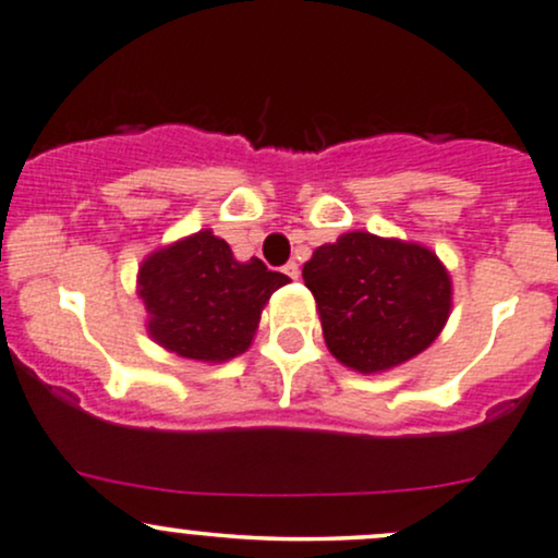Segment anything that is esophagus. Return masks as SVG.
Here are the masks:
<instances>
[{"instance_id": "obj_1", "label": "esophagus", "mask_w": 558, "mask_h": 558, "mask_svg": "<svg viewBox=\"0 0 558 558\" xmlns=\"http://www.w3.org/2000/svg\"><path fill=\"white\" fill-rule=\"evenodd\" d=\"M283 272L289 275L291 280H296V278H299V264H296V262H289V264H286V267H283Z\"/></svg>"}]
</instances>
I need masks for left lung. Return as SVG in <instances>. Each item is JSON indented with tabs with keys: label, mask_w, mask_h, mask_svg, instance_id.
<instances>
[{
	"label": "left lung",
	"mask_w": 558,
	"mask_h": 558,
	"mask_svg": "<svg viewBox=\"0 0 558 558\" xmlns=\"http://www.w3.org/2000/svg\"><path fill=\"white\" fill-rule=\"evenodd\" d=\"M328 353L357 374H383L436 342L451 313V278L412 240L344 232L302 267Z\"/></svg>",
	"instance_id": "8db88e82"
}]
</instances>
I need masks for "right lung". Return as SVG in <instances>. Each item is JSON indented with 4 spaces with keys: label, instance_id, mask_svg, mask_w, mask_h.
Masks as SVG:
<instances>
[{
    "label": "right lung",
    "instance_id": "add662e5",
    "mask_svg": "<svg viewBox=\"0 0 558 558\" xmlns=\"http://www.w3.org/2000/svg\"><path fill=\"white\" fill-rule=\"evenodd\" d=\"M289 283L262 259L238 262L210 230L151 251L138 267V299L146 331L160 348L186 361L225 363L254 342L272 291Z\"/></svg>",
    "mask_w": 558,
    "mask_h": 558
}]
</instances>
